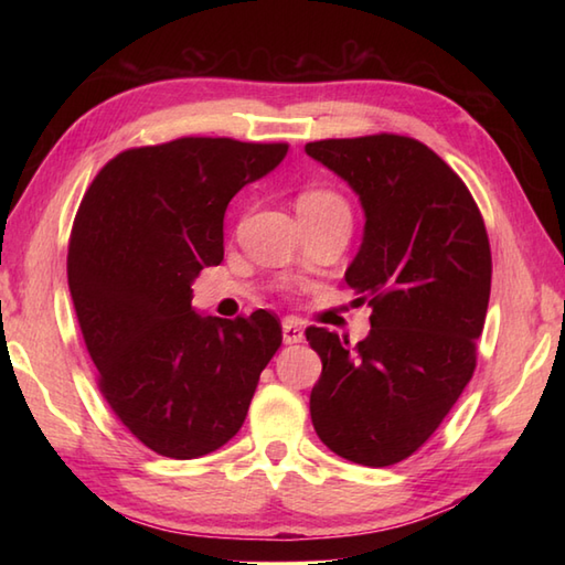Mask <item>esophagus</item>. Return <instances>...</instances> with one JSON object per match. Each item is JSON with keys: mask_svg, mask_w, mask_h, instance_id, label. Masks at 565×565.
<instances>
[{"mask_svg": "<svg viewBox=\"0 0 565 565\" xmlns=\"http://www.w3.org/2000/svg\"><path fill=\"white\" fill-rule=\"evenodd\" d=\"M281 332H284V344L303 342V328H301V322H298L296 318H286L281 322Z\"/></svg>", "mask_w": 565, "mask_h": 565, "instance_id": "obj_1", "label": "esophagus"}]
</instances>
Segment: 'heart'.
<instances>
[{
	"label": "heart",
	"instance_id": "obj_1",
	"mask_svg": "<svg viewBox=\"0 0 565 565\" xmlns=\"http://www.w3.org/2000/svg\"><path fill=\"white\" fill-rule=\"evenodd\" d=\"M298 215H347L350 218V203L338 191L326 186H310L296 201Z\"/></svg>",
	"mask_w": 565,
	"mask_h": 565
}]
</instances>
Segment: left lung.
<instances>
[{
	"mask_svg": "<svg viewBox=\"0 0 565 565\" xmlns=\"http://www.w3.org/2000/svg\"><path fill=\"white\" fill-rule=\"evenodd\" d=\"M306 152L362 203V247L344 281L371 306L356 347L306 330L322 362L310 419L342 459L391 466L423 447L473 376L493 271L488 233L459 174L419 140H318Z\"/></svg>",
	"mask_w": 565,
	"mask_h": 565,
	"instance_id": "left-lung-1",
	"label": "left lung"
}]
</instances>
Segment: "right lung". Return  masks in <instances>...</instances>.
I'll use <instances>...</instances> for the list:
<instances>
[{"instance_id":"right-lung-1","label":"right lung","mask_w":565,"mask_h":565,"mask_svg":"<svg viewBox=\"0 0 565 565\" xmlns=\"http://www.w3.org/2000/svg\"><path fill=\"white\" fill-rule=\"evenodd\" d=\"M286 152L231 138L126 150L79 203L67 284L99 391L134 437L170 459H199L237 435L281 344L267 310L196 313L191 284L223 259L227 203Z\"/></svg>"}]
</instances>
